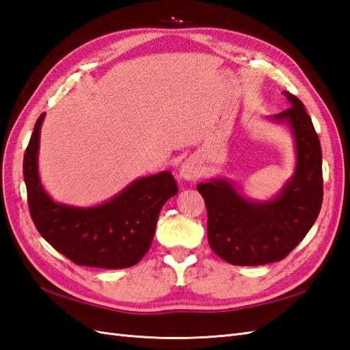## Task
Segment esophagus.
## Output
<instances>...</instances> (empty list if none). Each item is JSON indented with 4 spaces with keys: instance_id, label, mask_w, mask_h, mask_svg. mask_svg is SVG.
Listing matches in <instances>:
<instances>
[{
    "instance_id": "34e87169",
    "label": "esophagus",
    "mask_w": 350,
    "mask_h": 350,
    "mask_svg": "<svg viewBox=\"0 0 350 350\" xmlns=\"http://www.w3.org/2000/svg\"><path fill=\"white\" fill-rule=\"evenodd\" d=\"M200 175V166L198 159L190 157L180 165V176L185 181H193Z\"/></svg>"
}]
</instances>
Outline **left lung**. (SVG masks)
<instances>
[{
    "instance_id": "8db88e82",
    "label": "left lung",
    "mask_w": 350,
    "mask_h": 350,
    "mask_svg": "<svg viewBox=\"0 0 350 350\" xmlns=\"http://www.w3.org/2000/svg\"><path fill=\"white\" fill-rule=\"evenodd\" d=\"M289 107L267 117L286 126L295 148L294 174L269 200L250 199L228 178L198 184L208 211V242L218 257L234 266H260L284 260L317 221L322 204V151L303 102L282 92Z\"/></svg>"
}]
</instances>
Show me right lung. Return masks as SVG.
Segmentation results:
<instances>
[{
  "label": "right lung",
  "instance_id": "add662e5",
  "mask_svg": "<svg viewBox=\"0 0 350 350\" xmlns=\"http://www.w3.org/2000/svg\"><path fill=\"white\" fill-rule=\"evenodd\" d=\"M41 114L23 156V178L33 224L40 234L79 266L124 269L150 250L159 214L178 193L170 170L136 178L113 198L95 206H74L52 199L40 180Z\"/></svg>",
  "mask_w": 350,
  "mask_h": 350
}]
</instances>
